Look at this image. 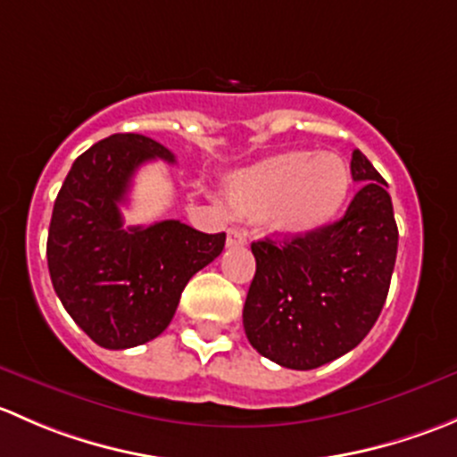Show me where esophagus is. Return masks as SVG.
<instances>
[{
    "mask_svg": "<svg viewBox=\"0 0 457 457\" xmlns=\"http://www.w3.org/2000/svg\"><path fill=\"white\" fill-rule=\"evenodd\" d=\"M247 243V232L241 228H229L228 229V247H241Z\"/></svg>",
    "mask_w": 457,
    "mask_h": 457,
    "instance_id": "esophagus-1",
    "label": "esophagus"
}]
</instances>
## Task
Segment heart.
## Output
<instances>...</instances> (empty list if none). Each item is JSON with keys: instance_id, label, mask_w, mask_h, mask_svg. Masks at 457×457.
<instances>
[{"instance_id": "1", "label": "heart", "mask_w": 457, "mask_h": 457, "mask_svg": "<svg viewBox=\"0 0 457 457\" xmlns=\"http://www.w3.org/2000/svg\"><path fill=\"white\" fill-rule=\"evenodd\" d=\"M352 186L338 154L283 152L232 174L228 196L245 219H265L285 234H307L343 207Z\"/></svg>"}]
</instances>
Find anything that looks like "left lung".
Masks as SVG:
<instances>
[{
	"mask_svg": "<svg viewBox=\"0 0 457 457\" xmlns=\"http://www.w3.org/2000/svg\"><path fill=\"white\" fill-rule=\"evenodd\" d=\"M352 177L361 190L340 220L252 243L256 274L243 327L261 356L287 370H316L352 352L389 294L398 225L386 181L361 150L352 154Z\"/></svg>",
	"mask_w": 457,
	"mask_h": 457,
	"instance_id": "obj_1",
	"label": "left lung"
}]
</instances>
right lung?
<instances>
[{
  "label": "right lung",
  "instance_id": "1",
  "mask_svg": "<svg viewBox=\"0 0 457 457\" xmlns=\"http://www.w3.org/2000/svg\"><path fill=\"white\" fill-rule=\"evenodd\" d=\"M174 163L143 135H112L72 163L48 229V270L72 320L105 349H130L163 334L187 280L225 247V232L181 220L123 228L119 205L139 165Z\"/></svg>",
  "mask_w": 457,
  "mask_h": 457
}]
</instances>
